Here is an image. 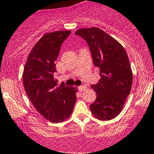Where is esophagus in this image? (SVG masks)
I'll use <instances>...</instances> for the list:
<instances>
[{"label":"esophagus","mask_w":154,"mask_h":154,"mask_svg":"<svg viewBox=\"0 0 154 154\" xmlns=\"http://www.w3.org/2000/svg\"><path fill=\"white\" fill-rule=\"evenodd\" d=\"M78 88H79V91H84V90H85V89H86V84H82V85H81V86H79Z\"/></svg>","instance_id":"34e87169"}]
</instances>
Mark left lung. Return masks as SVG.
Returning a JSON list of instances; mask_svg holds the SVG:
<instances>
[{"mask_svg":"<svg viewBox=\"0 0 154 154\" xmlns=\"http://www.w3.org/2000/svg\"><path fill=\"white\" fill-rule=\"evenodd\" d=\"M75 35L85 40L100 79L91 86L97 94L90 105L93 116L102 121L116 117L130 93L132 73L127 52L117 41L97 27L82 28Z\"/></svg>","mask_w":154,"mask_h":154,"instance_id":"obj_1","label":"left lung"}]
</instances>
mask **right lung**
I'll return each mask as SVG.
<instances>
[{
    "label": "right lung",
    "instance_id": "1",
    "mask_svg": "<svg viewBox=\"0 0 154 154\" xmlns=\"http://www.w3.org/2000/svg\"><path fill=\"white\" fill-rule=\"evenodd\" d=\"M71 31H56L43 35L30 51L23 72L26 94L40 114L53 123L68 119L76 101L75 90L54 79L55 61Z\"/></svg>",
    "mask_w": 154,
    "mask_h": 154
}]
</instances>
